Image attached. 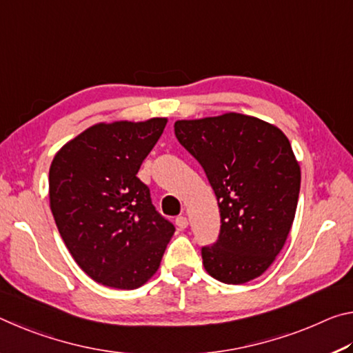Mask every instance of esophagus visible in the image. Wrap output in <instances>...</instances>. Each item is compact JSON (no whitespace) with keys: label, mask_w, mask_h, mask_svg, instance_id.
<instances>
[{"label":"esophagus","mask_w":353,"mask_h":353,"mask_svg":"<svg viewBox=\"0 0 353 353\" xmlns=\"http://www.w3.org/2000/svg\"><path fill=\"white\" fill-rule=\"evenodd\" d=\"M175 223H176V227L178 228H181V230H184L189 225V221H188V217L186 216H178L176 217V221H175Z\"/></svg>","instance_id":"1"}]
</instances>
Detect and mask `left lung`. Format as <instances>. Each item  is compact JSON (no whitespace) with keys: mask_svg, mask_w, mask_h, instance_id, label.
Returning <instances> with one entry per match:
<instances>
[{"mask_svg":"<svg viewBox=\"0 0 353 353\" xmlns=\"http://www.w3.org/2000/svg\"><path fill=\"white\" fill-rule=\"evenodd\" d=\"M178 142L199 161L214 190L221 233L201 247L206 272L227 285L256 279L290 234L300 192V165L288 137L250 115L175 122Z\"/></svg>","mask_w":353,"mask_h":353,"instance_id":"1","label":"left lung"}]
</instances>
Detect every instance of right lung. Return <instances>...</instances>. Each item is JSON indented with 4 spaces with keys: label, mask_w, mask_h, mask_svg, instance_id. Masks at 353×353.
<instances>
[{
    "label": "right lung",
    "mask_w": 353,
    "mask_h": 353,
    "mask_svg": "<svg viewBox=\"0 0 353 353\" xmlns=\"http://www.w3.org/2000/svg\"><path fill=\"white\" fill-rule=\"evenodd\" d=\"M167 119L90 126L56 153L50 206L74 261L92 280L136 290L158 270L175 227L136 176Z\"/></svg>",
    "instance_id": "right-lung-1"
}]
</instances>
